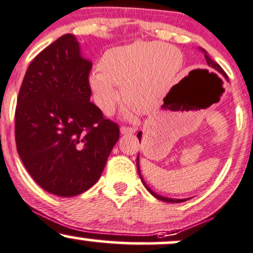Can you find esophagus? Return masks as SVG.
I'll list each match as a JSON object with an SVG mask.
<instances>
[{
    "mask_svg": "<svg viewBox=\"0 0 253 253\" xmlns=\"http://www.w3.org/2000/svg\"><path fill=\"white\" fill-rule=\"evenodd\" d=\"M122 134H128V133H134L137 131V127H128V126H122L120 128Z\"/></svg>",
    "mask_w": 253,
    "mask_h": 253,
    "instance_id": "34e87169",
    "label": "esophagus"
}]
</instances>
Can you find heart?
Here are the masks:
<instances>
[{"label":"heart","mask_w":253,"mask_h":253,"mask_svg":"<svg viewBox=\"0 0 253 253\" xmlns=\"http://www.w3.org/2000/svg\"><path fill=\"white\" fill-rule=\"evenodd\" d=\"M182 57L177 49L163 43L137 42L108 50L101 69L92 72L90 86L95 101L105 114L113 113L122 86L126 101L151 109L167 93L181 68ZM133 110V105H129Z\"/></svg>","instance_id":"b5f03b06"}]
</instances>
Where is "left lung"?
I'll use <instances>...</instances> for the list:
<instances>
[{
    "mask_svg": "<svg viewBox=\"0 0 253 253\" xmlns=\"http://www.w3.org/2000/svg\"><path fill=\"white\" fill-rule=\"evenodd\" d=\"M202 51L204 52V56H205V60H207V63H208V66H210V67H211V68L213 69V71H217V72H220V73L222 74V76H223V77L226 78V79H227V74L224 73V71H223V69L221 68V66L218 65V63H216L215 61H212L211 59H210V57H209V55L207 54V51H205L204 49H202ZM137 137H138V139H139V141H140V139H141V132H138ZM137 168H138V173H139V175H140V170H139V155H138V157H137ZM140 179H141V181H143L144 186H145V187H146V190H148L149 192L152 194V196H154V197H156L157 199H160V201H162V202H167V203H181V202H185V201H187V199H173V198H167V197L160 196V194L155 193L154 191H151V190H150V188L148 187V186H146L145 181H144V180H143V177H141V175H140Z\"/></svg>",
    "mask_w": 253,
    "mask_h": 253,
    "instance_id": "8db88e82",
    "label": "left lung"
}]
</instances>
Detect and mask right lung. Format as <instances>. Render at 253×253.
Masks as SVG:
<instances>
[{
  "mask_svg": "<svg viewBox=\"0 0 253 253\" xmlns=\"http://www.w3.org/2000/svg\"><path fill=\"white\" fill-rule=\"evenodd\" d=\"M91 68L67 33L33 59L19 91L16 150L33 180L55 196L92 187L120 137L118 124L90 102Z\"/></svg>",
  "mask_w": 253,
  "mask_h": 253,
  "instance_id": "right-lung-1",
  "label": "right lung"
}]
</instances>
